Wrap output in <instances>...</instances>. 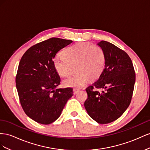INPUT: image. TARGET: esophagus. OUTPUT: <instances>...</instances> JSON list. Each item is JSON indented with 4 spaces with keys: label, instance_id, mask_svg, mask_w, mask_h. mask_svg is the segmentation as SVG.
I'll use <instances>...</instances> for the list:
<instances>
[{
    "label": "esophagus",
    "instance_id": "1",
    "mask_svg": "<svg viewBox=\"0 0 150 150\" xmlns=\"http://www.w3.org/2000/svg\"><path fill=\"white\" fill-rule=\"evenodd\" d=\"M80 91V90L79 89V88H74V90H73V92H74V94H76L77 93L79 92Z\"/></svg>",
    "mask_w": 150,
    "mask_h": 150
}]
</instances>
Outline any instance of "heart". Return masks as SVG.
<instances>
[{"label": "heart", "instance_id": "b5f03b06", "mask_svg": "<svg viewBox=\"0 0 150 150\" xmlns=\"http://www.w3.org/2000/svg\"><path fill=\"white\" fill-rule=\"evenodd\" d=\"M62 54L63 57L57 56L53 59L58 74L63 77H69L76 71L74 76L63 81L65 87H82L89 79L99 77L105 68V51L98 45L80 42L69 47Z\"/></svg>", "mask_w": 150, "mask_h": 150}]
</instances>
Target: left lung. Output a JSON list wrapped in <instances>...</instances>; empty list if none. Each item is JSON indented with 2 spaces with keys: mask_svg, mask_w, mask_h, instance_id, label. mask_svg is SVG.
Here are the masks:
<instances>
[{
  "mask_svg": "<svg viewBox=\"0 0 150 150\" xmlns=\"http://www.w3.org/2000/svg\"><path fill=\"white\" fill-rule=\"evenodd\" d=\"M106 56L99 78L86 89L84 105L88 115L99 124H108L121 117L129 105L136 74L130 57L125 51L105 41L98 43ZM103 88L99 92L97 89Z\"/></svg>",
  "mask_w": 150,
  "mask_h": 150,
  "instance_id": "8db88e82",
  "label": "left lung"
}]
</instances>
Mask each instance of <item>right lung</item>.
<instances>
[{
	"label": "right lung",
	"mask_w": 150,
	"mask_h": 150,
	"mask_svg": "<svg viewBox=\"0 0 150 150\" xmlns=\"http://www.w3.org/2000/svg\"><path fill=\"white\" fill-rule=\"evenodd\" d=\"M73 41L51 38L32 46L21 59L16 76L20 103L28 117L42 125H50L59 117L71 88H56L60 77L53 58Z\"/></svg>",
	"instance_id": "obj_1"
}]
</instances>
